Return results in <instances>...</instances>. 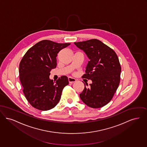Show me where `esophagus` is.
<instances>
[{
    "label": "esophagus",
    "mask_w": 147,
    "mask_h": 147,
    "mask_svg": "<svg viewBox=\"0 0 147 147\" xmlns=\"http://www.w3.org/2000/svg\"><path fill=\"white\" fill-rule=\"evenodd\" d=\"M68 81H69V82L70 83H72L75 82H76V80L75 78H74L72 77H68Z\"/></svg>",
    "instance_id": "obj_1"
}]
</instances>
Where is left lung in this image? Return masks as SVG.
<instances>
[{"instance_id":"left-lung-1","label":"left lung","mask_w":147,"mask_h":147,"mask_svg":"<svg viewBox=\"0 0 147 147\" xmlns=\"http://www.w3.org/2000/svg\"><path fill=\"white\" fill-rule=\"evenodd\" d=\"M74 44L90 59L86 74L82 77L92 81L89 87L84 84L80 97L90 108L102 107L112 99L120 83L121 67L117 55L114 50L96 39Z\"/></svg>"}]
</instances>
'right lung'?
Masks as SVG:
<instances>
[{
	"instance_id": "obj_1",
	"label": "right lung",
	"mask_w": 147,
	"mask_h": 147,
	"mask_svg": "<svg viewBox=\"0 0 147 147\" xmlns=\"http://www.w3.org/2000/svg\"><path fill=\"white\" fill-rule=\"evenodd\" d=\"M70 45L43 40L30 48L21 60L20 80L26 98L33 108L46 111L59 102L68 78L62 76L54 82L49 79L50 72L57 66V53Z\"/></svg>"
}]
</instances>
